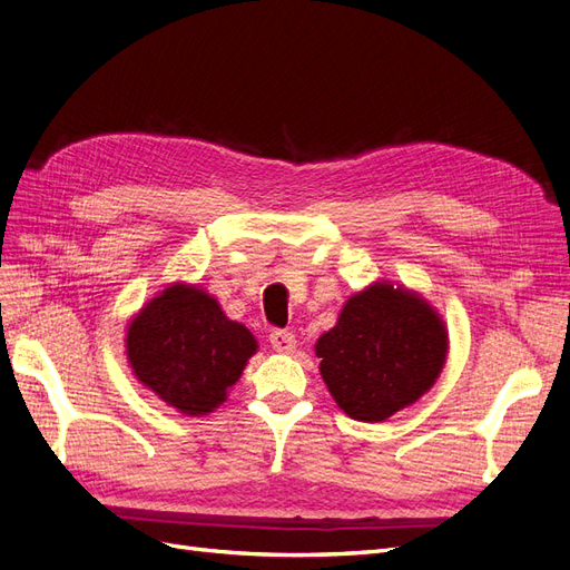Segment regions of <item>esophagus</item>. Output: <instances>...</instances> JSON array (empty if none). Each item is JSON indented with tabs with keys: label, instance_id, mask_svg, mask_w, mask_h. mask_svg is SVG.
Segmentation results:
<instances>
[{
	"label": "esophagus",
	"instance_id": "1",
	"mask_svg": "<svg viewBox=\"0 0 570 570\" xmlns=\"http://www.w3.org/2000/svg\"><path fill=\"white\" fill-rule=\"evenodd\" d=\"M268 340H271V347L275 352H281V354H292L297 347V337L292 335L289 331H273L268 335Z\"/></svg>",
	"mask_w": 570,
	"mask_h": 570
}]
</instances>
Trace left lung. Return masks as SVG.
Masks as SVG:
<instances>
[{
	"instance_id": "obj_1",
	"label": "left lung",
	"mask_w": 570,
	"mask_h": 570,
	"mask_svg": "<svg viewBox=\"0 0 570 570\" xmlns=\"http://www.w3.org/2000/svg\"><path fill=\"white\" fill-rule=\"evenodd\" d=\"M446 347V327L421 295L373 283L347 299L316 354L337 406L354 421L377 423L435 385Z\"/></svg>"
}]
</instances>
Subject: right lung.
<instances>
[{"instance_id":"add662e5","label":"right lung","mask_w":570,"mask_h":570,"mask_svg":"<svg viewBox=\"0 0 570 570\" xmlns=\"http://www.w3.org/2000/svg\"><path fill=\"white\" fill-rule=\"evenodd\" d=\"M256 340L195 285L176 283L137 314L126 335L128 364L147 390L185 416H206L226 402Z\"/></svg>"}]
</instances>
